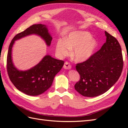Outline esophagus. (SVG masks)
<instances>
[{
	"mask_svg": "<svg viewBox=\"0 0 128 128\" xmlns=\"http://www.w3.org/2000/svg\"><path fill=\"white\" fill-rule=\"evenodd\" d=\"M63 68H64L65 69H70L72 68V66H70V64L68 62H66L64 63Z\"/></svg>",
	"mask_w": 128,
	"mask_h": 128,
	"instance_id": "34e87169",
	"label": "esophagus"
}]
</instances>
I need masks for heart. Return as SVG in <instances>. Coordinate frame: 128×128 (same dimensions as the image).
<instances>
[{
  "instance_id": "1",
  "label": "heart",
  "mask_w": 128,
  "mask_h": 128,
  "mask_svg": "<svg viewBox=\"0 0 128 128\" xmlns=\"http://www.w3.org/2000/svg\"><path fill=\"white\" fill-rule=\"evenodd\" d=\"M98 46L97 40L92 38L88 32L75 31L70 32L66 39L58 40L56 46V53L62 58L68 56L72 49V58L78 62L88 60L94 55Z\"/></svg>"
}]
</instances>
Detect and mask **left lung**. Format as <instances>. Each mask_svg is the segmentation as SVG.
<instances>
[{
	"mask_svg": "<svg viewBox=\"0 0 128 128\" xmlns=\"http://www.w3.org/2000/svg\"><path fill=\"white\" fill-rule=\"evenodd\" d=\"M106 42L88 60L78 64L80 79L75 89L83 96L93 97L107 92L114 85L123 67L121 47L115 37L105 31Z\"/></svg>",
	"mask_w": 128,
	"mask_h": 128,
	"instance_id": "left-lung-1",
	"label": "left lung"
}]
</instances>
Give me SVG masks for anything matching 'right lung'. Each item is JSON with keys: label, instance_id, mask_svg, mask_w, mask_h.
<instances>
[{"label": "right lung", "instance_id": "right-lung-1", "mask_svg": "<svg viewBox=\"0 0 128 128\" xmlns=\"http://www.w3.org/2000/svg\"><path fill=\"white\" fill-rule=\"evenodd\" d=\"M32 34L40 36L48 47L50 46L52 37L47 26L35 24L29 27L16 34L10 43L7 56V71L11 81L19 91L29 96H38L52 86L54 77L62 68L64 62L47 54L38 63L28 70L16 68L12 59L13 45L16 40Z\"/></svg>", "mask_w": 128, "mask_h": 128}]
</instances>
